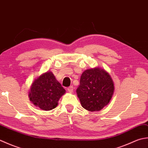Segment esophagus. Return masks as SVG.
Returning a JSON list of instances; mask_svg holds the SVG:
<instances>
[{
	"instance_id": "obj_1",
	"label": "esophagus",
	"mask_w": 148,
	"mask_h": 148,
	"mask_svg": "<svg viewBox=\"0 0 148 148\" xmlns=\"http://www.w3.org/2000/svg\"><path fill=\"white\" fill-rule=\"evenodd\" d=\"M67 90H68V92H69L72 93V92H73V90H74V88H73V86H71L68 87V88H67Z\"/></svg>"
}]
</instances>
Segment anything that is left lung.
<instances>
[{"mask_svg": "<svg viewBox=\"0 0 148 148\" xmlns=\"http://www.w3.org/2000/svg\"><path fill=\"white\" fill-rule=\"evenodd\" d=\"M114 90V83L108 72L95 68L83 72L76 92L83 108L99 111L108 104Z\"/></svg>", "mask_w": 148, "mask_h": 148, "instance_id": "left-lung-1", "label": "left lung"}]
</instances>
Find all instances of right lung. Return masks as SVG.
Returning a JSON list of instances; mask_svg holds the SVG:
<instances>
[{"label":"right lung","instance_id":"right-lung-1","mask_svg":"<svg viewBox=\"0 0 148 148\" xmlns=\"http://www.w3.org/2000/svg\"><path fill=\"white\" fill-rule=\"evenodd\" d=\"M65 93L52 72H47L34 81L29 96L34 105L44 111H50L57 106L60 98Z\"/></svg>","mask_w":148,"mask_h":148}]
</instances>
